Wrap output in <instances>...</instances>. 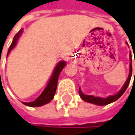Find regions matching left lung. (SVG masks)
Masks as SVG:
<instances>
[{"label": "left lung", "instance_id": "obj_1", "mask_svg": "<svg viewBox=\"0 0 135 135\" xmlns=\"http://www.w3.org/2000/svg\"><path fill=\"white\" fill-rule=\"evenodd\" d=\"M126 44L128 45L127 42H126ZM133 49V47H132ZM134 51V50H133ZM129 58H130V66H129V75H128V77L126 80V82L124 83V84L123 85V87L121 88V89L116 94H113V95H109L108 96L107 98H102V97H95L94 95H88V94H84L80 88H79V94L80 96V98L87 102H89V103H91V104H94V105H106L108 104H110L115 101H117V99H119L120 97H121L123 94L125 92V91L127 90L128 85H129V83L131 81V75H132V62H131V52H130L129 54ZM134 63H135V59H134ZM134 77H135V72H134Z\"/></svg>", "mask_w": 135, "mask_h": 135}]
</instances>
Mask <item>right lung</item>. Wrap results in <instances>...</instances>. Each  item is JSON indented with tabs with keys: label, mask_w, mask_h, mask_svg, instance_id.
Listing matches in <instances>:
<instances>
[{
	"label": "right lung",
	"mask_w": 135,
	"mask_h": 135,
	"mask_svg": "<svg viewBox=\"0 0 135 135\" xmlns=\"http://www.w3.org/2000/svg\"><path fill=\"white\" fill-rule=\"evenodd\" d=\"M22 31H23V29H21L14 37L11 46L9 47V49H8V51L7 54V57L9 55V53L13 50L14 47L16 46L17 42L22 33ZM66 61H60L59 62H58V64L56 65V66L52 73V75H51L46 88L42 91V93L40 94V96L38 98H37L33 102H22V103L24 105H26L27 106H30V107H40L47 103H49L54 98V96H55V91H56V88H57L59 74H60L61 71L62 70V69L66 66Z\"/></svg>",
	"instance_id": "obj_1"
}]
</instances>
